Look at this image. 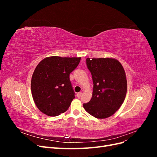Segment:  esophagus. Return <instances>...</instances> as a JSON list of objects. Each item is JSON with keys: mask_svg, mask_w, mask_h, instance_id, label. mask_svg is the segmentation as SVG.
<instances>
[{"mask_svg": "<svg viewBox=\"0 0 157 157\" xmlns=\"http://www.w3.org/2000/svg\"><path fill=\"white\" fill-rule=\"evenodd\" d=\"M77 97H78V98H80V97H81V96H82V92H78V93H77Z\"/></svg>", "mask_w": 157, "mask_h": 157, "instance_id": "esophagus-1", "label": "esophagus"}]
</instances>
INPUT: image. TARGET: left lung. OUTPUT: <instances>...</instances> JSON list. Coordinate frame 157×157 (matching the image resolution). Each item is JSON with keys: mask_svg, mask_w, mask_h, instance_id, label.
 Segmentation results:
<instances>
[{"mask_svg": "<svg viewBox=\"0 0 157 157\" xmlns=\"http://www.w3.org/2000/svg\"><path fill=\"white\" fill-rule=\"evenodd\" d=\"M94 88L92 97L83 107L97 118L111 117L120 107L126 95L125 71L118 60L113 58H87Z\"/></svg>", "mask_w": 157, "mask_h": 157, "instance_id": "left-lung-1", "label": "left lung"}]
</instances>
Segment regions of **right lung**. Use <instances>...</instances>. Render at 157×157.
Listing matches in <instances>:
<instances>
[{
    "label": "right lung",
    "instance_id": "obj_1",
    "mask_svg": "<svg viewBox=\"0 0 157 157\" xmlns=\"http://www.w3.org/2000/svg\"><path fill=\"white\" fill-rule=\"evenodd\" d=\"M80 58L51 56L38 64L31 78L33 100L45 115L55 117L67 110L75 98L69 75Z\"/></svg>",
    "mask_w": 157,
    "mask_h": 157
}]
</instances>
